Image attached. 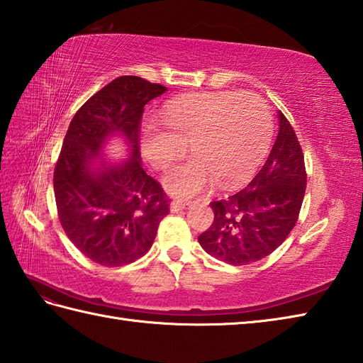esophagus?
Masks as SVG:
<instances>
[{
    "label": "esophagus",
    "instance_id": "34e87169",
    "mask_svg": "<svg viewBox=\"0 0 363 363\" xmlns=\"http://www.w3.org/2000/svg\"><path fill=\"white\" fill-rule=\"evenodd\" d=\"M189 205H191V202H186V201H174V202L171 203V211H172V213L183 211V210H186Z\"/></svg>",
    "mask_w": 363,
    "mask_h": 363
}]
</instances>
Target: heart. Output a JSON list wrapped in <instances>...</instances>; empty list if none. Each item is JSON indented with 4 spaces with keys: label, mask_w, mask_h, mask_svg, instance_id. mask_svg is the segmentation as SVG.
Returning a JSON list of instances; mask_svg holds the SVG:
<instances>
[{
    "label": "heart",
    "mask_w": 363,
    "mask_h": 363,
    "mask_svg": "<svg viewBox=\"0 0 363 363\" xmlns=\"http://www.w3.org/2000/svg\"><path fill=\"white\" fill-rule=\"evenodd\" d=\"M161 123L145 121L140 131V152L155 167L180 158L188 143L194 155L164 175L175 197L197 196L214 182L241 186L262 164L272 136L269 109L254 94H191L169 103Z\"/></svg>",
    "instance_id": "obj_1"
}]
</instances>
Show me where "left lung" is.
Segmentation results:
<instances>
[{"instance_id": "8db88e82", "label": "left lung", "mask_w": 363, "mask_h": 363, "mask_svg": "<svg viewBox=\"0 0 363 363\" xmlns=\"http://www.w3.org/2000/svg\"><path fill=\"white\" fill-rule=\"evenodd\" d=\"M277 119L276 143L262 171L242 191L210 203L214 219L199 244L224 263L241 266L268 257L298 220L307 184L304 155L280 111Z\"/></svg>"}]
</instances>
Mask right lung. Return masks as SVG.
<instances>
[{
    "instance_id": "obj_1",
    "label": "right lung",
    "mask_w": 363,
    "mask_h": 363,
    "mask_svg": "<svg viewBox=\"0 0 363 363\" xmlns=\"http://www.w3.org/2000/svg\"><path fill=\"white\" fill-rule=\"evenodd\" d=\"M166 91L139 77L116 78L78 109L64 138L53 179L59 220L79 252L101 266L145 255L169 213L164 191L139 155L144 106ZM113 137L123 139L128 159L102 153Z\"/></svg>"
}]
</instances>
